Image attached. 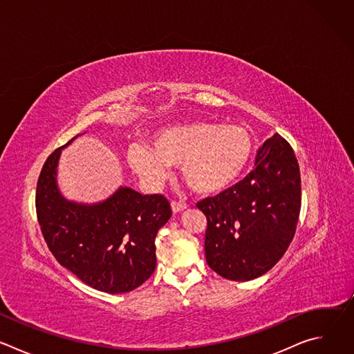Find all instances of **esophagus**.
<instances>
[{
	"label": "esophagus",
	"mask_w": 354,
	"mask_h": 354,
	"mask_svg": "<svg viewBox=\"0 0 354 354\" xmlns=\"http://www.w3.org/2000/svg\"><path fill=\"white\" fill-rule=\"evenodd\" d=\"M171 207H172V212H174V213H180V212H183V210L187 209V206H186L185 203H180V201H172Z\"/></svg>",
	"instance_id": "1"
}]
</instances>
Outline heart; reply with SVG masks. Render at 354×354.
<instances>
[{
	"instance_id": "obj_1",
	"label": "heart",
	"mask_w": 354,
	"mask_h": 354,
	"mask_svg": "<svg viewBox=\"0 0 354 354\" xmlns=\"http://www.w3.org/2000/svg\"><path fill=\"white\" fill-rule=\"evenodd\" d=\"M254 151L250 133L241 126L194 122L156 133L151 145L131 144L129 167L147 185L160 186L180 165L185 183L198 194H217L234 185Z\"/></svg>"
}]
</instances>
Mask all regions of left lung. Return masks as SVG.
I'll return each mask as SVG.
<instances>
[{
	"instance_id": "8db88e82",
	"label": "left lung",
	"mask_w": 354,
	"mask_h": 354,
	"mask_svg": "<svg viewBox=\"0 0 354 354\" xmlns=\"http://www.w3.org/2000/svg\"><path fill=\"white\" fill-rule=\"evenodd\" d=\"M197 207L207 217L210 269L234 281L265 274L284 255L299 216L301 176L292 148L276 133L259 148L254 171Z\"/></svg>"
}]
</instances>
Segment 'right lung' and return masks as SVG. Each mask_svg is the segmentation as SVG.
Wrapping results in <instances>:
<instances>
[{"mask_svg": "<svg viewBox=\"0 0 354 354\" xmlns=\"http://www.w3.org/2000/svg\"><path fill=\"white\" fill-rule=\"evenodd\" d=\"M50 156L39 175L36 214L44 241L57 262L89 287L129 292L156 270V236L172 216L162 194H141L120 186L99 203L67 200L57 185L62 149Z\"/></svg>", "mask_w": 354, "mask_h": 354, "instance_id": "1", "label": "right lung"}]
</instances>
